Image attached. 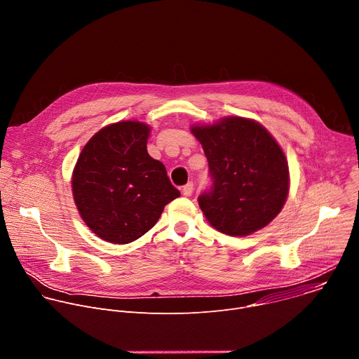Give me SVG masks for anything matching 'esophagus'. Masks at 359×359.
<instances>
[{"instance_id": "1", "label": "esophagus", "mask_w": 359, "mask_h": 359, "mask_svg": "<svg viewBox=\"0 0 359 359\" xmlns=\"http://www.w3.org/2000/svg\"><path fill=\"white\" fill-rule=\"evenodd\" d=\"M193 190H194V184H193V182H189L187 184H184L183 187H182V193H183V196H191V193H193Z\"/></svg>"}]
</instances>
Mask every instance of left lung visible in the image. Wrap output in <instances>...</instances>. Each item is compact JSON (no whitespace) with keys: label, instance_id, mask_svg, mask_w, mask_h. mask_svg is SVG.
<instances>
[{"label":"left lung","instance_id":"8db88e82","mask_svg":"<svg viewBox=\"0 0 359 359\" xmlns=\"http://www.w3.org/2000/svg\"><path fill=\"white\" fill-rule=\"evenodd\" d=\"M209 162L210 189L198 196L209 223L229 236H248L266 227L288 194V165L274 137L260 123L231 116L194 126Z\"/></svg>","mask_w":359,"mask_h":359}]
</instances>
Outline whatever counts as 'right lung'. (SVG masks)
<instances>
[{
    "instance_id": "1",
    "label": "right lung",
    "mask_w": 359,
    "mask_h": 359,
    "mask_svg": "<svg viewBox=\"0 0 359 359\" xmlns=\"http://www.w3.org/2000/svg\"><path fill=\"white\" fill-rule=\"evenodd\" d=\"M149 126L118 122L85 144L72 176L75 204L100 238L126 244L147 233L180 196L166 168L147 153Z\"/></svg>"
}]
</instances>
